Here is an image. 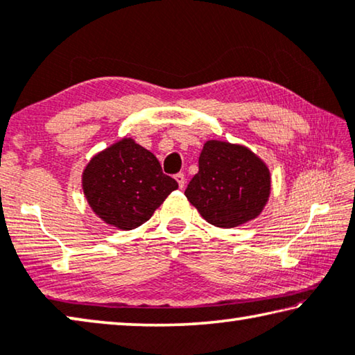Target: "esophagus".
Instances as JSON below:
<instances>
[{
	"mask_svg": "<svg viewBox=\"0 0 355 355\" xmlns=\"http://www.w3.org/2000/svg\"><path fill=\"white\" fill-rule=\"evenodd\" d=\"M175 180H177L178 187L183 189V188H184V184H187V178H184L183 173H177V175H175Z\"/></svg>",
	"mask_w": 355,
	"mask_h": 355,
	"instance_id": "1",
	"label": "esophagus"
}]
</instances>
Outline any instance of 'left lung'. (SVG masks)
<instances>
[{"instance_id":"1","label":"left lung","mask_w":355,"mask_h":355,"mask_svg":"<svg viewBox=\"0 0 355 355\" xmlns=\"http://www.w3.org/2000/svg\"><path fill=\"white\" fill-rule=\"evenodd\" d=\"M271 193V173L247 146L209 140L184 196L205 221L234 228L257 218Z\"/></svg>"}]
</instances>
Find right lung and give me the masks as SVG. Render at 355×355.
<instances>
[{"label": "right lung", "mask_w": 355, "mask_h": 355, "mask_svg": "<svg viewBox=\"0 0 355 355\" xmlns=\"http://www.w3.org/2000/svg\"><path fill=\"white\" fill-rule=\"evenodd\" d=\"M177 188L156 156L132 139L100 151L83 172V191L95 215L124 231L150 220Z\"/></svg>", "instance_id": "1"}]
</instances>
